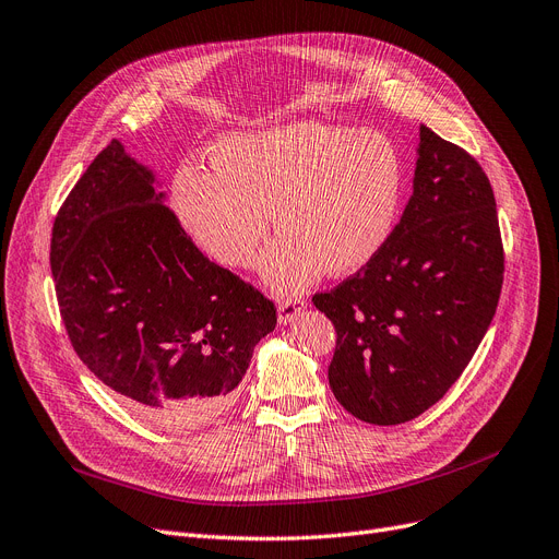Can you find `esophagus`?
Segmentation results:
<instances>
[{"label": "esophagus", "instance_id": "esophagus-1", "mask_svg": "<svg viewBox=\"0 0 559 559\" xmlns=\"http://www.w3.org/2000/svg\"><path fill=\"white\" fill-rule=\"evenodd\" d=\"M305 305H307L305 298H282V300H280V307H277L280 323H282V325L294 323V318L302 311Z\"/></svg>", "mask_w": 559, "mask_h": 559}]
</instances>
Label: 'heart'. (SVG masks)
<instances>
[{"label":"heart","mask_w":559,"mask_h":559,"mask_svg":"<svg viewBox=\"0 0 559 559\" xmlns=\"http://www.w3.org/2000/svg\"><path fill=\"white\" fill-rule=\"evenodd\" d=\"M405 173L395 145L370 129L298 120L234 134L209 152V173L175 177V211L193 241L227 269H248L269 234L263 277L288 294L318 271L355 273L391 238Z\"/></svg>","instance_id":"b5f03b06"}]
</instances>
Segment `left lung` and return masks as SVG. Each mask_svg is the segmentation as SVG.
I'll return each mask as SVG.
<instances>
[{
	"mask_svg": "<svg viewBox=\"0 0 559 559\" xmlns=\"http://www.w3.org/2000/svg\"><path fill=\"white\" fill-rule=\"evenodd\" d=\"M502 273L489 177L464 147L420 124L414 193L386 246L311 298L336 330L328 368L336 401L373 425L439 403L491 325Z\"/></svg>",
	"mask_w": 559,
	"mask_h": 559,
	"instance_id": "1",
	"label": "left lung"
}]
</instances>
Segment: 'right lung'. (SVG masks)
<instances>
[{
    "label": "right lung",
    "mask_w": 559,
    "mask_h": 559,
    "mask_svg": "<svg viewBox=\"0 0 559 559\" xmlns=\"http://www.w3.org/2000/svg\"><path fill=\"white\" fill-rule=\"evenodd\" d=\"M152 175L111 141L51 227L49 265L76 357L158 428L223 414L277 309L186 234Z\"/></svg>",
    "instance_id": "right-lung-1"
}]
</instances>
